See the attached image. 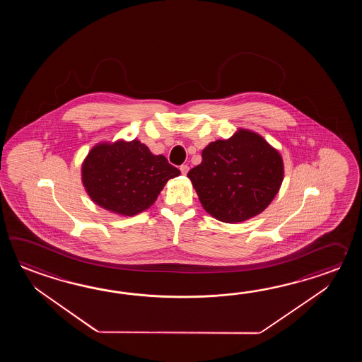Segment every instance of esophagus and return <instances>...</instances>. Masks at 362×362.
Wrapping results in <instances>:
<instances>
[{"instance_id": "esophagus-1", "label": "esophagus", "mask_w": 362, "mask_h": 362, "mask_svg": "<svg viewBox=\"0 0 362 362\" xmlns=\"http://www.w3.org/2000/svg\"><path fill=\"white\" fill-rule=\"evenodd\" d=\"M180 170H181V173H182V175H186V173L189 172V165H187V164H182V165H180Z\"/></svg>"}]
</instances>
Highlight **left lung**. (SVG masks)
Listing matches in <instances>:
<instances>
[{
	"instance_id": "obj_1",
	"label": "left lung",
	"mask_w": 362,
	"mask_h": 362,
	"mask_svg": "<svg viewBox=\"0 0 362 362\" xmlns=\"http://www.w3.org/2000/svg\"><path fill=\"white\" fill-rule=\"evenodd\" d=\"M203 160L189 170L200 203L223 223H240L269 206L284 180L277 150L252 132L209 144Z\"/></svg>"
}]
</instances>
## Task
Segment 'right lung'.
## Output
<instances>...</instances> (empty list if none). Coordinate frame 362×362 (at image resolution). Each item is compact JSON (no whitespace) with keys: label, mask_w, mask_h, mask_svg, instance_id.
<instances>
[{"label":"right lung","mask_w":362,"mask_h":362,"mask_svg":"<svg viewBox=\"0 0 362 362\" xmlns=\"http://www.w3.org/2000/svg\"><path fill=\"white\" fill-rule=\"evenodd\" d=\"M178 175L165 156L151 154L137 139L97 145L83 164V182L93 202L125 216L150 207Z\"/></svg>","instance_id":"right-lung-1"}]
</instances>
